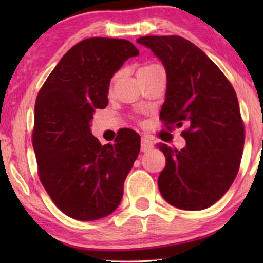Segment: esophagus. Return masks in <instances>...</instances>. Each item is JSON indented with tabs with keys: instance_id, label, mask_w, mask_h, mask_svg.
<instances>
[{
	"instance_id": "obj_1",
	"label": "esophagus",
	"mask_w": 263,
	"mask_h": 263,
	"mask_svg": "<svg viewBox=\"0 0 263 263\" xmlns=\"http://www.w3.org/2000/svg\"><path fill=\"white\" fill-rule=\"evenodd\" d=\"M153 148V142L149 140L148 137H142L141 140V151L142 152H148V151H151Z\"/></svg>"
}]
</instances>
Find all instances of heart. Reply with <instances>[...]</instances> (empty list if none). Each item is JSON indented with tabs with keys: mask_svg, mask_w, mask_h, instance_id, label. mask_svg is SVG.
I'll list each match as a JSON object with an SVG mask.
<instances>
[{
	"mask_svg": "<svg viewBox=\"0 0 263 263\" xmlns=\"http://www.w3.org/2000/svg\"><path fill=\"white\" fill-rule=\"evenodd\" d=\"M158 68H161V66H159L158 64H155V63H147V64L141 65L140 68H138L137 75H138V77H141V75L151 73V71L156 70V69H158ZM116 79H117V74L112 78V83H115V80H116Z\"/></svg>",
	"mask_w": 263,
	"mask_h": 263,
	"instance_id": "b5f03b06",
	"label": "heart"
}]
</instances>
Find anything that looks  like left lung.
Wrapping results in <instances>:
<instances>
[{
	"mask_svg": "<svg viewBox=\"0 0 263 263\" xmlns=\"http://www.w3.org/2000/svg\"><path fill=\"white\" fill-rule=\"evenodd\" d=\"M161 59L167 91L159 119L185 129V147L159 143L165 167L158 177L162 197L183 210H203L228 192L237 176L245 142L236 92L218 65L179 35L137 39Z\"/></svg>",
	"mask_w": 263,
	"mask_h": 263,
	"instance_id": "left-lung-1",
	"label": "left lung"
}]
</instances>
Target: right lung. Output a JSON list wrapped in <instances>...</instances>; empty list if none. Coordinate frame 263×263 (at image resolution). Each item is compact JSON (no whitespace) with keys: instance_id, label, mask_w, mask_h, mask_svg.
I'll return each mask as SVG.
<instances>
[{"instance_id":"right-lung-1","label":"right lung","mask_w":263,"mask_h":263,"mask_svg":"<svg viewBox=\"0 0 263 263\" xmlns=\"http://www.w3.org/2000/svg\"><path fill=\"white\" fill-rule=\"evenodd\" d=\"M138 54L126 39H84L64 54L39 90L32 134L38 176L53 203L70 218H105L121 203L141 137L126 128L114 144L102 146L90 122L96 108L107 106L112 75Z\"/></svg>"}]
</instances>
